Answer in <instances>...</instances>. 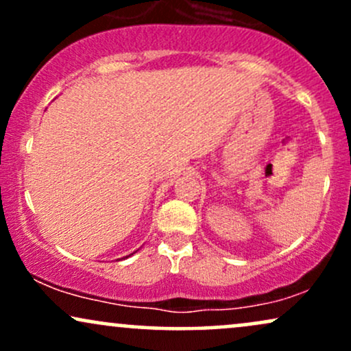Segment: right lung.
<instances>
[{
    "mask_svg": "<svg viewBox=\"0 0 351 351\" xmlns=\"http://www.w3.org/2000/svg\"><path fill=\"white\" fill-rule=\"evenodd\" d=\"M127 257H128V256H127Z\"/></svg>",
    "mask_w": 351,
    "mask_h": 351,
    "instance_id": "add662e5",
    "label": "right lung"
}]
</instances>
